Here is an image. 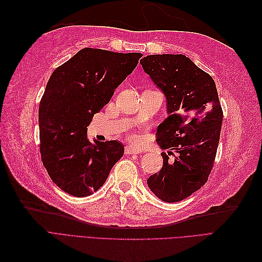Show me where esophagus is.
<instances>
[{"mask_svg": "<svg viewBox=\"0 0 262 262\" xmlns=\"http://www.w3.org/2000/svg\"><path fill=\"white\" fill-rule=\"evenodd\" d=\"M124 152H125V154H140V153H142V150L140 148L132 146V145H128V146H125Z\"/></svg>", "mask_w": 262, "mask_h": 262, "instance_id": "esophagus-1", "label": "esophagus"}]
</instances>
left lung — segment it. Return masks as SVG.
<instances>
[{"label":"left lung","mask_w":262,"mask_h":262,"mask_svg":"<svg viewBox=\"0 0 262 262\" xmlns=\"http://www.w3.org/2000/svg\"><path fill=\"white\" fill-rule=\"evenodd\" d=\"M166 98L167 117L157 126L163 167L147 186L164 202H178L199 190L213 167L223 113L213 78L184 54H152L140 61Z\"/></svg>","instance_id":"8db88e82"}]
</instances>
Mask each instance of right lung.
<instances>
[{"label": "right lung", "mask_w": 262, "mask_h": 262, "mask_svg": "<svg viewBox=\"0 0 262 262\" xmlns=\"http://www.w3.org/2000/svg\"><path fill=\"white\" fill-rule=\"evenodd\" d=\"M141 57L84 48L51 74L39 105L40 153L51 180L64 192L86 196L97 191L122 157L120 142L92 143L87 126Z\"/></svg>", "instance_id": "right-lung-1"}]
</instances>
